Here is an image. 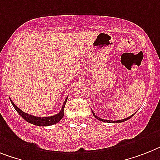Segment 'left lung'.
Segmentation results:
<instances>
[{
  "instance_id": "1",
  "label": "left lung",
  "mask_w": 160,
  "mask_h": 160,
  "mask_svg": "<svg viewBox=\"0 0 160 160\" xmlns=\"http://www.w3.org/2000/svg\"><path fill=\"white\" fill-rule=\"evenodd\" d=\"M92 113H93V115H94V117L96 118H97L98 120H100V121H102V122H113V123H118V122H124V121H127V120H128L129 118H131L132 117L133 115H134V113H133L132 115H131L130 117H128V118H124V119H121V120H117V121H113V120H107V119H102V118H99V117H97V116L94 113V112L92 111Z\"/></svg>"
}]
</instances>
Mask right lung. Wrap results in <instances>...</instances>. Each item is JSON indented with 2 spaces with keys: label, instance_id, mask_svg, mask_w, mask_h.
<instances>
[{
  "label": "right lung",
  "instance_id": "1",
  "mask_svg": "<svg viewBox=\"0 0 160 160\" xmlns=\"http://www.w3.org/2000/svg\"><path fill=\"white\" fill-rule=\"evenodd\" d=\"M67 99L68 97L66 98V100L64 101V104H63V106L61 108V110L59 111V113H58L57 114L55 115L51 116V117H37V116L31 115V114H28L27 113H24L23 111H22L20 109H18L16 105H14V102L10 100V102L13 105L14 108L15 109L17 112H18L20 116L23 119H25L27 122H28L29 123H32V124L37 125V126H51V125L55 124L57 123L58 122H59L60 120L62 119V118L64 117V106H65V104L67 102Z\"/></svg>",
  "mask_w": 160,
  "mask_h": 160
}]
</instances>
